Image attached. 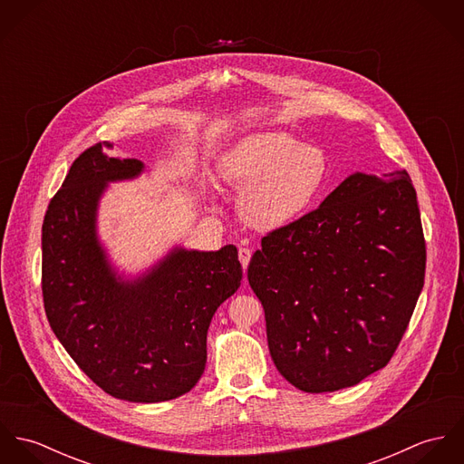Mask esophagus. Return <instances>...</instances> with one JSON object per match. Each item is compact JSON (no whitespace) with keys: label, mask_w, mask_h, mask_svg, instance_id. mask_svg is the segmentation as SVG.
Returning a JSON list of instances; mask_svg holds the SVG:
<instances>
[{"label":"esophagus","mask_w":464,"mask_h":464,"mask_svg":"<svg viewBox=\"0 0 464 464\" xmlns=\"http://www.w3.org/2000/svg\"><path fill=\"white\" fill-rule=\"evenodd\" d=\"M250 259H252V250H250V248H239V261H241L243 269H246V267H248Z\"/></svg>","instance_id":"obj_1"}]
</instances>
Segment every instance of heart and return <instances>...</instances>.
I'll return each instance as SVG.
<instances>
[{
  "instance_id": "heart-1",
  "label": "heart",
  "mask_w": 464,
  "mask_h": 464,
  "mask_svg": "<svg viewBox=\"0 0 464 464\" xmlns=\"http://www.w3.org/2000/svg\"><path fill=\"white\" fill-rule=\"evenodd\" d=\"M221 179L243 191L241 214L259 228H280L302 218L329 188V153L282 130L252 133L219 164Z\"/></svg>"
}]
</instances>
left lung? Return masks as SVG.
I'll use <instances>...</instances> for the list:
<instances>
[{
	"instance_id": "1",
	"label": "left lung",
	"mask_w": 464,
	"mask_h": 464,
	"mask_svg": "<svg viewBox=\"0 0 464 464\" xmlns=\"http://www.w3.org/2000/svg\"><path fill=\"white\" fill-rule=\"evenodd\" d=\"M248 266L271 359L305 393L384 368L425 278V239L405 169L353 173L322 205L269 232Z\"/></svg>"
}]
</instances>
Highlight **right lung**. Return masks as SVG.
Returning <instances> with one entry per match:
<instances>
[{
    "label": "right lung",
    "instance_id": "add662e5",
    "mask_svg": "<svg viewBox=\"0 0 464 464\" xmlns=\"http://www.w3.org/2000/svg\"><path fill=\"white\" fill-rule=\"evenodd\" d=\"M87 148L71 166L43 223V298L52 331L78 368L112 397L155 403L191 392L205 370L207 331L241 285L237 248L175 246L127 280L98 239V205L111 182L132 180L137 159Z\"/></svg>",
    "mask_w": 464,
    "mask_h": 464
}]
</instances>
